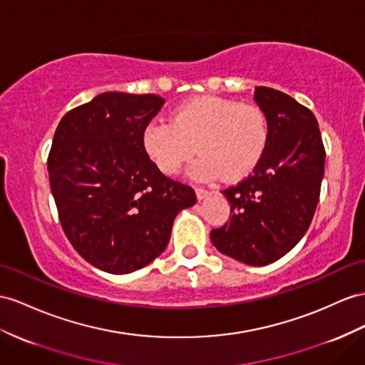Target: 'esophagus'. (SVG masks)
<instances>
[{"label":"esophagus","instance_id":"1","mask_svg":"<svg viewBox=\"0 0 365 365\" xmlns=\"http://www.w3.org/2000/svg\"><path fill=\"white\" fill-rule=\"evenodd\" d=\"M212 192L211 191H208V190H203V188H195V195H197V200H203V199H207V197H210Z\"/></svg>","mask_w":365,"mask_h":365}]
</instances>
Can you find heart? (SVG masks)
<instances>
[{"label": "heart", "mask_w": 365, "mask_h": 365, "mask_svg": "<svg viewBox=\"0 0 365 365\" xmlns=\"http://www.w3.org/2000/svg\"><path fill=\"white\" fill-rule=\"evenodd\" d=\"M268 140L262 108L220 97L186 101L171 121L154 120L143 130L145 151L165 174H175L194 151L200 153L190 174L202 180L247 175L262 158Z\"/></svg>", "instance_id": "1"}]
</instances>
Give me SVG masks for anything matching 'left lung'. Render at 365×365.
I'll use <instances>...</instances> for the list:
<instances>
[{"mask_svg":"<svg viewBox=\"0 0 365 365\" xmlns=\"http://www.w3.org/2000/svg\"><path fill=\"white\" fill-rule=\"evenodd\" d=\"M255 101L268 117V145L253 174L222 191L231 219L211 231V242L242 264L262 267L285 256L310 227L325 149L314 114L294 98L257 86Z\"/></svg>","mask_w":365,"mask_h":365,"instance_id":"1","label":"left lung"}]
</instances>
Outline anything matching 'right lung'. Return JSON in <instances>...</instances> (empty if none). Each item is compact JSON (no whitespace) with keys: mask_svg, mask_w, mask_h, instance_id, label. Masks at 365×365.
<instances>
[{"mask_svg":"<svg viewBox=\"0 0 365 365\" xmlns=\"http://www.w3.org/2000/svg\"><path fill=\"white\" fill-rule=\"evenodd\" d=\"M165 100L103 92L61 118L48 158L51 191L64 235L103 272L126 274L160 256L191 186L160 173L143 130Z\"/></svg>","mask_w":365,"mask_h":365,"instance_id":"1","label":"right lung"}]
</instances>
